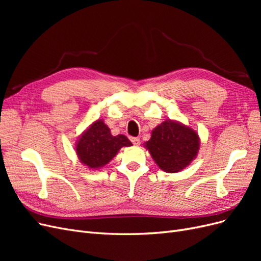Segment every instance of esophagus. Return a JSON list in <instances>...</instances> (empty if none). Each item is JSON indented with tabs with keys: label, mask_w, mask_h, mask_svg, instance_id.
I'll use <instances>...</instances> for the list:
<instances>
[{
	"label": "esophagus",
	"mask_w": 261,
	"mask_h": 261,
	"mask_svg": "<svg viewBox=\"0 0 261 261\" xmlns=\"http://www.w3.org/2000/svg\"><path fill=\"white\" fill-rule=\"evenodd\" d=\"M130 140H132V143H133L134 145H136V146L140 145V139H139L138 137H132Z\"/></svg>",
	"instance_id": "esophagus-1"
}]
</instances>
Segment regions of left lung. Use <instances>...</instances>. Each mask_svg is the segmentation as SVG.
Segmentation results:
<instances>
[{"label":"left lung","mask_w":261,"mask_h":261,"mask_svg":"<svg viewBox=\"0 0 261 261\" xmlns=\"http://www.w3.org/2000/svg\"><path fill=\"white\" fill-rule=\"evenodd\" d=\"M146 148L161 170L175 173L183 170L196 156L199 138L194 129L168 120L152 130Z\"/></svg>","instance_id":"obj_1"}]
</instances>
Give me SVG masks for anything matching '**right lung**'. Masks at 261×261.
<instances>
[{"mask_svg": "<svg viewBox=\"0 0 261 261\" xmlns=\"http://www.w3.org/2000/svg\"><path fill=\"white\" fill-rule=\"evenodd\" d=\"M124 146H132L127 137L111 135L108 126L102 121H97L78 140L76 151L84 164L96 169L103 167L112 160L118 150Z\"/></svg>", "mask_w": 261, "mask_h": 261, "instance_id": "1", "label": "right lung"}]
</instances>
